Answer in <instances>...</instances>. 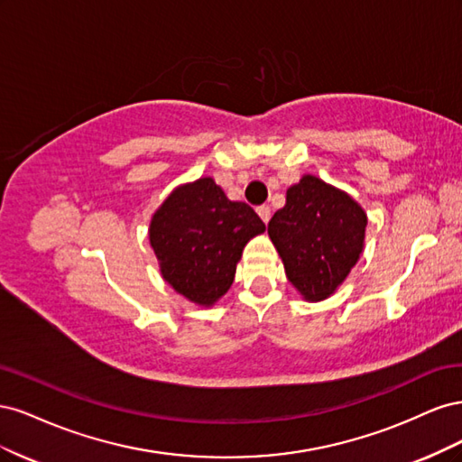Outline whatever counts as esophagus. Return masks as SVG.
<instances>
[{
    "label": "esophagus",
    "mask_w": 462,
    "mask_h": 462,
    "mask_svg": "<svg viewBox=\"0 0 462 462\" xmlns=\"http://www.w3.org/2000/svg\"><path fill=\"white\" fill-rule=\"evenodd\" d=\"M256 212H258V216L262 217V221H263V223H268V221H270V217H272V209H270V206H260V208L256 209Z\"/></svg>",
    "instance_id": "1"
}]
</instances>
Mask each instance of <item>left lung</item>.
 <instances>
[{
  "label": "left lung",
  "mask_w": 462,
  "mask_h": 462,
  "mask_svg": "<svg viewBox=\"0 0 462 462\" xmlns=\"http://www.w3.org/2000/svg\"><path fill=\"white\" fill-rule=\"evenodd\" d=\"M366 223L356 200L314 175L287 189L268 235L304 300H324L345 282L365 248Z\"/></svg>",
  "instance_id": "8db88e82"
}]
</instances>
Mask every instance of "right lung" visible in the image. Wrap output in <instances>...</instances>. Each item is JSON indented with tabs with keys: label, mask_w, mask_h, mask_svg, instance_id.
Segmentation results:
<instances>
[{
	"label": "right lung",
	"mask_w": 462,
	"mask_h": 462,
	"mask_svg": "<svg viewBox=\"0 0 462 462\" xmlns=\"http://www.w3.org/2000/svg\"><path fill=\"white\" fill-rule=\"evenodd\" d=\"M263 231L253 208L202 177L163 200L148 235L165 282L190 302L212 306L229 291L246 243Z\"/></svg>",
	"instance_id": "add662e5"
}]
</instances>
